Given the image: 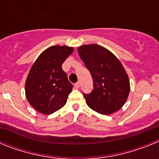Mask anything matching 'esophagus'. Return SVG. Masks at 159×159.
Wrapping results in <instances>:
<instances>
[{
  "instance_id": "esophagus-1",
  "label": "esophagus",
  "mask_w": 159,
  "mask_h": 159,
  "mask_svg": "<svg viewBox=\"0 0 159 159\" xmlns=\"http://www.w3.org/2000/svg\"><path fill=\"white\" fill-rule=\"evenodd\" d=\"M75 88H80V82L75 83Z\"/></svg>"
}]
</instances>
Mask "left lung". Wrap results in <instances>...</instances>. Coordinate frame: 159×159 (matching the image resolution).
Segmentation results:
<instances>
[{"label": "left lung", "mask_w": 159, "mask_h": 159, "mask_svg": "<svg viewBox=\"0 0 159 159\" xmlns=\"http://www.w3.org/2000/svg\"><path fill=\"white\" fill-rule=\"evenodd\" d=\"M78 52L89 70L93 88L84 94L88 106L102 115H111L124 105L130 92L128 75L117 57L98 44L78 48Z\"/></svg>", "instance_id": "1"}]
</instances>
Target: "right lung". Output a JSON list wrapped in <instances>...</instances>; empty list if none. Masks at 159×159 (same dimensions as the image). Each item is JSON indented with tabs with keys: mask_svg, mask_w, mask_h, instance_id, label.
I'll use <instances>...</instances> for the list:
<instances>
[{
	"mask_svg": "<svg viewBox=\"0 0 159 159\" xmlns=\"http://www.w3.org/2000/svg\"><path fill=\"white\" fill-rule=\"evenodd\" d=\"M73 50L67 46L49 47L31 67L25 83V95L37 111L51 115L65 105L73 86L63 71L62 64Z\"/></svg>",
	"mask_w": 159,
	"mask_h": 159,
	"instance_id": "add662e5",
	"label": "right lung"
}]
</instances>
